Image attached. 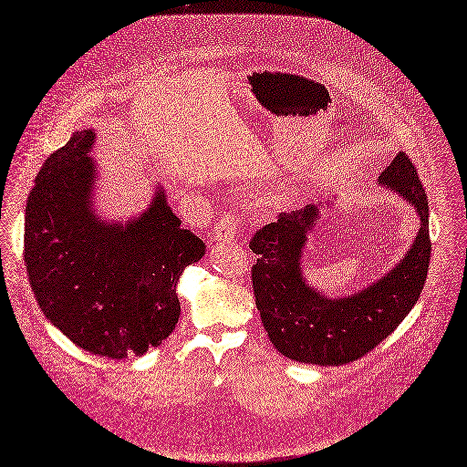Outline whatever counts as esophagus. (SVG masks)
I'll return each instance as SVG.
<instances>
[{
    "instance_id": "obj_1",
    "label": "esophagus",
    "mask_w": 467,
    "mask_h": 467,
    "mask_svg": "<svg viewBox=\"0 0 467 467\" xmlns=\"http://www.w3.org/2000/svg\"><path fill=\"white\" fill-rule=\"evenodd\" d=\"M239 218L234 213H224L220 216L218 224L214 228V239L216 241H232L237 235Z\"/></svg>"
}]
</instances>
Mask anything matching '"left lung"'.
Listing matches in <instances>:
<instances>
[{"label": "left lung", "mask_w": 467, "mask_h": 467, "mask_svg": "<svg viewBox=\"0 0 467 467\" xmlns=\"http://www.w3.org/2000/svg\"><path fill=\"white\" fill-rule=\"evenodd\" d=\"M379 184L403 195L416 209L420 230L405 258L361 293L327 298L304 281L300 258L307 232L319 218L316 205L281 213L249 241V249L258 254L251 270L256 307L272 344L285 358L321 367L358 361L391 335L420 298L431 254L426 190L405 151L395 155Z\"/></svg>", "instance_id": "1"}]
</instances>
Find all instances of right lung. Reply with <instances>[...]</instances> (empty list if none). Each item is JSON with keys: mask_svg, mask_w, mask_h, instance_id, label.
Here are the masks:
<instances>
[{"mask_svg": "<svg viewBox=\"0 0 467 467\" xmlns=\"http://www.w3.org/2000/svg\"><path fill=\"white\" fill-rule=\"evenodd\" d=\"M93 144L91 129L78 130L43 163L26 203V272L43 316L76 346L140 358L179 323L176 285L205 243L181 226L161 188L130 222L100 220Z\"/></svg>", "mask_w": 467, "mask_h": 467, "instance_id": "1", "label": "right lung"}]
</instances>
